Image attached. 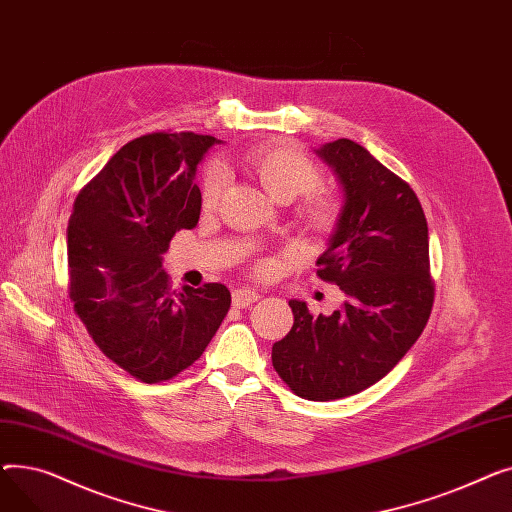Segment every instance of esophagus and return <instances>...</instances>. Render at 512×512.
<instances>
[{"label": "esophagus", "instance_id": "34e87169", "mask_svg": "<svg viewBox=\"0 0 512 512\" xmlns=\"http://www.w3.org/2000/svg\"><path fill=\"white\" fill-rule=\"evenodd\" d=\"M257 299H259V294L255 290H251V288H236L232 292V303L238 309H245V307L253 305Z\"/></svg>", "mask_w": 512, "mask_h": 512}]
</instances>
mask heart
<instances>
[{
	"label": "heart",
	"instance_id": "b5f03b06",
	"mask_svg": "<svg viewBox=\"0 0 512 512\" xmlns=\"http://www.w3.org/2000/svg\"><path fill=\"white\" fill-rule=\"evenodd\" d=\"M251 176L261 184L263 191L278 203H290L301 195L313 193L321 182V172L313 161L299 149L288 145H257L242 157ZM224 188V174L220 168L207 170L201 184L203 209H213ZM336 203L330 197L315 195L305 207V220L311 230L326 232L336 222Z\"/></svg>",
	"mask_w": 512,
	"mask_h": 512
}]
</instances>
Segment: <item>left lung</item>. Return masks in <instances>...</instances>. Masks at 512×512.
Segmentation results:
<instances>
[{"label":"left lung","mask_w":512,"mask_h":512,"mask_svg":"<svg viewBox=\"0 0 512 512\" xmlns=\"http://www.w3.org/2000/svg\"><path fill=\"white\" fill-rule=\"evenodd\" d=\"M313 151L342 193L317 276L338 284L346 299L317 317L305 301H288L294 324L272 346V363L294 394L326 402L380 382L407 355L429 319L434 286L427 222L413 188L355 141Z\"/></svg>","instance_id":"obj_1"}]
</instances>
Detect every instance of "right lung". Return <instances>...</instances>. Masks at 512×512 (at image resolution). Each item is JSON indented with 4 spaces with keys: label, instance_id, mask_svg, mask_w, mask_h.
Returning a JSON list of instances; mask_svg holds the SVG:
<instances>
[{
    "label": "right lung",
    "instance_id": "right-lung-1",
    "mask_svg": "<svg viewBox=\"0 0 512 512\" xmlns=\"http://www.w3.org/2000/svg\"><path fill=\"white\" fill-rule=\"evenodd\" d=\"M220 143L195 132L145 134L107 161L74 201V311L99 351L145 384L193 365L230 309L224 284L172 292L161 270L174 234L199 222L197 168Z\"/></svg>",
    "mask_w": 512,
    "mask_h": 512
}]
</instances>
